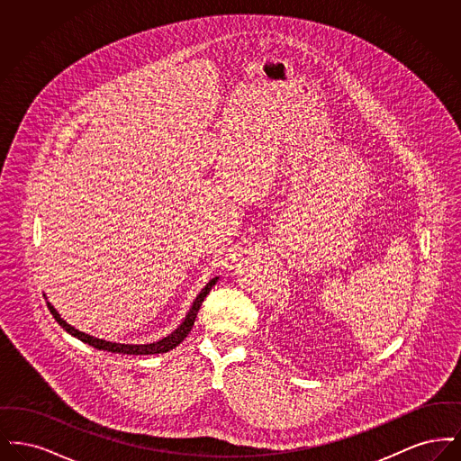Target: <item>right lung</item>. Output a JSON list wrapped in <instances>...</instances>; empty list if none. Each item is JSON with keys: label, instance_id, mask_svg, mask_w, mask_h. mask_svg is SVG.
I'll return each instance as SVG.
<instances>
[{"label": "right lung", "instance_id": "1", "mask_svg": "<svg viewBox=\"0 0 461 461\" xmlns=\"http://www.w3.org/2000/svg\"><path fill=\"white\" fill-rule=\"evenodd\" d=\"M216 282H218V276L212 278L207 285L202 288V292L198 294L195 301H194V304L190 307L186 318L183 320V323L171 335H167V337H164V339H160L157 342H152V344H119V342H109V340H104V339H96L93 335H88L85 331H79V330L74 329L72 325H68L66 320L59 314V311L51 306L50 303H48V309H50V312L53 314V318L59 321V325L62 329L68 331L70 335L77 337L79 340H83L85 344H89V346H93V348H96L100 351L119 352V354H162V352L175 349L176 346H179L186 339V335L190 333V330H192L194 323H195L198 309L202 306L203 299L207 297V294L211 292V288L216 285Z\"/></svg>", "mask_w": 461, "mask_h": 461}]
</instances>
